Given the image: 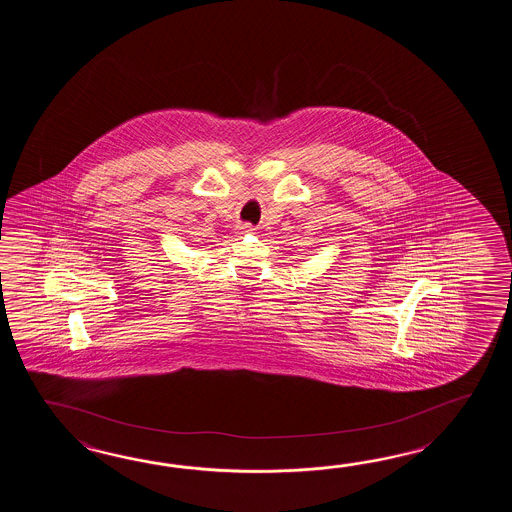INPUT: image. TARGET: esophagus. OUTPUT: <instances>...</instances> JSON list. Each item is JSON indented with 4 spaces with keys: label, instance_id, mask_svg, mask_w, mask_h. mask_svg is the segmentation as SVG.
Wrapping results in <instances>:
<instances>
[{
    "label": "esophagus",
    "instance_id": "1",
    "mask_svg": "<svg viewBox=\"0 0 512 512\" xmlns=\"http://www.w3.org/2000/svg\"><path fill=\"white\" fill-rule=\"evenodd\" d=\"M236 234H240V236H245V234H252L254 232V229H252V225H249V223H243V225H238L236 227Z\"/></svg>",
    "mask_w": 512,
    "mask_h": 512
}]
</instances>
